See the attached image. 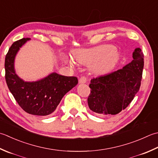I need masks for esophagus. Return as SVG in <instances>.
I'll return each mask as SVG.
<instances>
[{"mask_svg":"<svg viewBox=\"0 0 158 158\" xmlns=\"http://www.w3.org/2000/svg\"><path fill=\"white\" fill-rule=\"evenodd\" d=\"M79 83H85L87 82V78H86V77H85V76L81 77V78L79 79Z\"/></svg>","mask_w":158,"mask_h":158,"instance_id":"esophagus-1","label":"esophagus"}]
</instances>
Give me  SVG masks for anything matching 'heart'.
Here are the masks:
<instances>
[{"label":"heart","mask_w":158,"mask_h":158,"mask_svg":"<svg viewBox=\"0 0 158 158\" xmlns=\"http://www.w3.org/2000/svg\"><path fill=\"white\" fill-rule=\"evenodd\" d=\"M118 53L116 48L112 45H102L97 47L87 49H81L74 52V57L77 62L84 64H93V70L97 73H105L112 69L116 63ZM69 65L73 64L70 60H66Z\"/></svg>","instance_id":"obj_1"}]
</instances>
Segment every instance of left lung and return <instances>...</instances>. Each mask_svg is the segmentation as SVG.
<instances>
[{"instance_id": "8db88e82", "label": "left lung", "mask_w": 158, "mask_h": 158, "mask_svg": "<svg viewBox=\"0 0 158 158\" xmlns=\"http://www.w3.org/2000/svg\"><path fill=\"white\" fill-rule=\"evenodd\" d=\"M133 60L122 69L91 79L89 108L98 116L116 115L127 107L139 91L144 68L140 48L133 52Z\"/></svg>"}]
</instances>
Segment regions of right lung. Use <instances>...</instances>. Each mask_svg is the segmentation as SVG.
I'll use <instances>...</instances> for the list:
<instances>
[{"mask_svg": "<svg viewBox=\"0 0 158 158\" xmlns=\"http://www.w3.org/2000/svg\"><path fill=\"white\" fill-rule=\"evenodd\" d=\"M30 38L13 43L6 55L5 80L15 101L24 111L37 116H47L56 109L61 98L78 83L76 77L63 76L56 73L36 81H25L18 76L15 58L20 48Z\"/></svg>", "mask_w": 158, "mask_h": 158, "instance_id": "obj_1", "label": "right lung"}]
</instances>
